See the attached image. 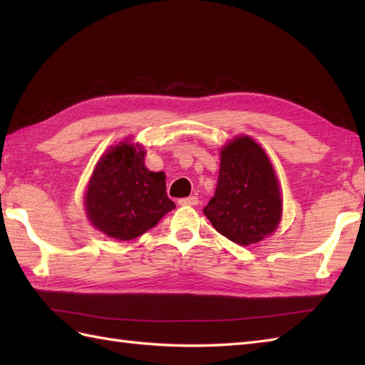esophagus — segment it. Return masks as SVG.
<instances>
[{"label": "esophagus", "instance_id": "34e87169", "mask_svg": "<svg viewBox=\"0 0 365 365\" xmlns=\"http://www.w3.org/2000/svg\"><path fill=\"white\" fill-rule=\"evenodd\" d=\"M178 204H180V205H197V204H199V197H197V196L185 197V199L178 200Z\"/></svg>", "mask_w": 365, "mask_h": 365}]
</instances>
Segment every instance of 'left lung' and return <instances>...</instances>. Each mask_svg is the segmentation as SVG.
Returning <instances> with one entry per match:
<instances>
[{"label":"left lung","mask_w":365,"mask_h":365,"mask_svg":"<svg viewBox=\"0 0 365 365\" xmlns=\"http://www.w3.org/2000/svg\"><path fill=\"white\" fill-rule=\"evenodd\" d=\"M281 212V192L267 153L251 138L234 139L221 150L218 185L204 215L221 235L247 246L274 232Z\"/></svg>","instance_id":"8db88e82"}]
</instances>
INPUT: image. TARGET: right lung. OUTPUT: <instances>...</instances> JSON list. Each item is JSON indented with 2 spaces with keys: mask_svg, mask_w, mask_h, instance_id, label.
<instances>
[{
  "mask_svg": "<svg viewBox=\"0 0 365 365\" xmlns=\"http://www.w3.org/2000/svg\"><path fill=\"white\" fill-rule=\"evenodd\" d=\"M174 208L166 195L165 173H150L144 165V150L138 145L111 147L91 177L88 218L108 237L133 240Z\"/></svg>",
  "mask_w": 365,
  "mask_h": 365,
  "instance_id": "1",
  "label": "right lung"
}]
</instances>
